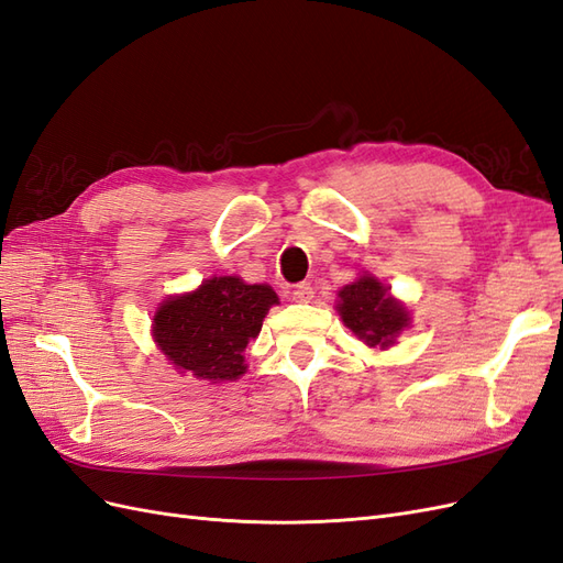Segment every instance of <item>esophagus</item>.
I'll return each mask as SVG.
<instances>
[{
    "mask_svg": "<svg viewBox=\"0 0 563 563\" xmlns=\"http://www.w3.org/2000/svg\"><path fill=\"white\" fill-rule=\"evenodd\" d=\"M292 299L299 301V303H309V301L313 299V287H311V283H299V285H295Z\"/></svg>",
    "mask_w": 563,
    "mask_h": 563,
    "instance_id": "esophagus-1",
    "label": "esophagus"
}]
</instances>
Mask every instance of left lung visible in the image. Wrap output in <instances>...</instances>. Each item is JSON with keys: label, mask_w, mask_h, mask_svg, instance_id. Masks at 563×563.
<instances>
[{"label": "left lung", "mask_w": 563, "mask_h": 563, "mask_svg": "<svg viewBox=\"0 0 563 563\" xmlns=\"http://www.w3.org/2000/svg\"><path fill=\"white\" fill-rule=\"evenodd\" d=\"M336 311L344 325L367 346L387 349L396 344V336L410 325L408 309L389 295L375 276H361L336 292Z\"/></svg>", "instance_id": "left-lung-1"}]
</instances>
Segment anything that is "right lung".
<instances>
[{"label":"right lung","mask_w":563,"mask_h":563,"mask_svg":"<svg viewBox=\"0 0 563 563\" xmlns=\"http://www.w3.org/2000/svg\"><path fill=\"white\" fill-rule=\"evenodd\" d=\"M278 295L271 285H247L238 276H214L198 290L167 297L153 316V340L176 373L205 382H233L245 375V346Z\"/></svg>","instance_id":"right-lung-1"}]
</instances>
